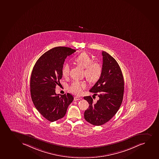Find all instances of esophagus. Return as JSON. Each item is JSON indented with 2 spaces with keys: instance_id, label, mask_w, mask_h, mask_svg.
Instances as JSON below:
<instances>
[{
  "instance_id": "obj_1",
  "label": "esophagus",
  "mask_w": 159,
  "mask_h": 159,
  "mask_svg": "<svg viewBox=\"0 0 159 159\" xmlns=\"http://www.w3.org/2000/svg\"><path fill=\"white\" fill-rule=\"evenodd\" d=\"M81 99H82V97L76 96V97H75L74 100H75V101H78V100H81Z\"/></svg>"
}]
</instances>
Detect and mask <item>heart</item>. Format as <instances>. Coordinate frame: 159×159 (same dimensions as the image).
I'll list each match as a JSON object with an SVG mask.
<instances>
[{
  "mask_svg": "<svg viewBox=\"0 0 159 159\" xmlns=\"http://www.w3.org/2000/svg\"><path fill=\"white\" fill-rule=\"evenodd\" d=\"M74 61L78 66L84 68V75L90 82H95L99 79L102 73V67L97 62L93 61L92 58L86 52H82L74 58ZM70 73L69 64H65L62 69V74L67 77ZM87 87L86 82L75 81L70 87V90L76 95H80L83 90Z\"/></svg>",
  "mask_w": 159,
  "mask_h": 159,
  "instance_id": "obj_1",
  "label": "heart"
}]
</instances>
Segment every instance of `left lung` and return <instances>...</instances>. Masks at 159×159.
Instances as JSON below:
<instances>
[{
    "label": "left lung",
    "instance_id": "8db88e82",
    "mask_svg": "<svg viewBox=\"0 0 159 159\" xmlns=\"http://www.w3.org/2000/svg\"><path fill=\"white\" fill-rule=\"evenodd\" d=\"M102 73L89 90L99 100L93 103L91 96L84 99L89 104L84 111V119L95 125H102L110 120L118 112L123 100L124 80L121 70L116 60L106 52H102Z\"/></svg>",
    "mask_w": 159,
    "mask_h": 159
}]
</instances>
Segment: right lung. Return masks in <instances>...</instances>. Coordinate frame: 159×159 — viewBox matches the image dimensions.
<instances>
[{
  "label": "right lung",
  "instance_id": "add662e5",
  "mask_svg": "<svg viewBox=\"0 0 159 159\" xmlns=\"http://www.w3.org/2000/svg\"><path fill=\"white\" fill-rule=\"evenodd\" d=\"M75 51L69 47L51 49L40 57L32 70L30 79L31 99L38 112L49 121L63 118L73 101L71 94H56L55 88L62 79L65 60Z\"/></svg>",
  "mask_w": 159,
  "mask_h": 159
}]
</instances>
